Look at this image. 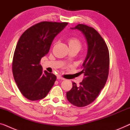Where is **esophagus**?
Returning a JSON list of instances; mask_svg holds the SVG:
<instances>
[{"label": "esophagus", "mask_w": 130, "mask_h": 130, "mask_svg": "<svg viewBox=\"0 0 130 130\" xmlns=\"http://www.w3.org/2000/svg\"><path fill=\"white\" fill-rule=\"evenodd\" d=\"M57 79H60V80H64L65 79L64 78H63V77H61V76H60V75H58L57 77Z\"/></svg>", "instance_id": "esophagus-1"}]
</instances>
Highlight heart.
Instances as JSON below:
<instances>
[{"mask_svg": "<svg viewBox=\"0 0 130 130\" xmlns=\"http://www.w3.org/2000/svg\"><path fill=\"white\" fill-rule=\"evenodd\" d=\"M68 44L70 48L76 47L80 49L82 47V43L79 39L76 37H71L68 39Z\"/></svg>", "mask_w": 130, "mask_h": 130, "instance_id": "1", "label": "heart"}]
</instances>
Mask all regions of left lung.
Listing matches in <instances>:
<instances>
[{
	"instance_id": "1",
	"label": "left lung",
	"mask_w": 130,
	"mask_h": 130,
	"mask_svg": "<svg viewBox=\"0 0 130 130\" xmlns=\"http://www.w3.org/2000/svg\"><path fill=\"white\" fill-rule=\"evenodd\" d=\"M77 29L85 35L88 43V54L82 64L85 78L79 86L72 82L73 87L66 93L67 99L77 107H83L96 99L107 80L109 69V54L104 39L93 28L78 24Z\"/></svg>"
}]
</instances>
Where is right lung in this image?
<instances>
[{"label": "right lung", "instance_id": "add662e5", "mask_svg": "<svg viewBox=\"0 0 130 130\" xmlns=\"http://www.w3.org/2000/svg\"><path fill=\"white\" fill-rule=\"evenodd\" d=\"M67 22L44 21L28 28L16 46L12 61L14 79L23 96L30 101L45 98L57 79L54 74L42 72L41 59L48 53L54 37Z\"/></svg>", "mask_w": 130, "mask_h": 130}]
</instances>
